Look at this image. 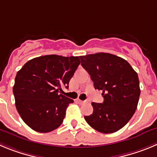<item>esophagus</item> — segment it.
Masks as SVG:
<instances>
[{
    "label": "esophagus",
    "instance_id": "obj_1",
    "mask_svg": "<svg viewBox=\"0 0 157 157\" xmlns=\"http://www.w3.org/2000/svg\"><path fill=\"white\" fill-rule=\"evenodd\" d=\"M77 103H79L80 105H83V104L86 103V101H81V100H80V99H77Z\"/></svg>",
    "mask_w": 157,
    "mask_h": 157
}]
</instances>
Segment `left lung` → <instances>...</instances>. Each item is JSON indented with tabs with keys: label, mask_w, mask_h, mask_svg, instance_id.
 <instances>
[{
	"label": "left lung",
	"mask_w": 157,
	"mask_h": 157,
	"mask_svg": "<svg viewBox=\"0 0 157 157\" xmlns=\"http://www.w3.org/2000/svg\"><path fill=\"white\" fill-rule=\"evenodd\" d=\"M95 89L102 90L103 103L92 102L93 113L84 116L88 125L101 133L118 131L136 112L140 95L138 74L125 59L98 52L80 56Z\"/></svg>",
	"instance_id": "1"
}]
</instances>
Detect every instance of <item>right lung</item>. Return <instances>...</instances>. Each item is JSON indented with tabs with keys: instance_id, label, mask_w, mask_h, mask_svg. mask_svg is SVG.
Returning a JSON list of instances; mask_svg holds the SVG:
<instances>
[{
	"instance_id": "add662e5",
	"label": "right lung",
	"mask_w": 157,
	"mask_h": 157,
	"mask_svg": "<svg viewBox=\"0 0 157 157\" xmlns=\"http://www.w3.org/2000/svg\"><path fill=\"white\" fill-rule=\"evenodd\" d=\"M80 63L78 56L46 55L28 61L16 75L13 87L15 106L32 129L49 132L60 126L74 100L59 94Z\"/></svg>"
}]
</instances>
